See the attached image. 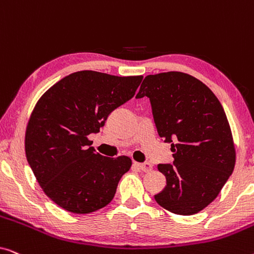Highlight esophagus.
<instances>
[{"label":"esophagus","instance_id":"esophagus-1","mask_svg":"<svg viewBox=\"0 0 254 254\" xmlns=\"http://www.w3.org/2000/svg\"><path fill=\"white\" fill-rule=\"evenodd\" d=\"M135 165H136L138 169L142 170V171H144V172H149V171H151V170H152V165L148 162H145V163L135 162Z\"/></svg>","mask_w":254,"mask_h":254}]
</instances>
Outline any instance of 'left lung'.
Segmentation results:
<instances>
[{
    "mask_svg": "<svg viewBox=\"0 0 254 254\" xmlns=\"http://www.w3.org/2000/svg\"><path fill=\"white\" fill-rule=\"evenodd\" d=\"M144 96L158 135L171 143L175 158L173 164L158 165L166 186L155 195L156 202L173 214L199 213L216 199L235 168L223 107L206 84L180 71L145 76L136 98Z\"/></svg>",
    "mask_w": 254,
    "mask_h": 254,
    "instance_id": "obj_1",
    "label": "left lung"
}]
</instances>
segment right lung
I'll list each match as a JSON object with an SVG mask.
<instances>
[{"label":"right lung","instance_id":"obj_1","mask_svg":"<svg viewBox=\"0 0 254 254\" xmlns=\"http://www.w3.org/2000/svg\"><path fill=\"white\" fill-rule=\"evenodd\" d=\"M142 78L76 71L37 102L26 127V158L45 194L64 210L89 214L112 201L131 159L95 152L88 136L133 98Z\"/></svg>","mask_w":254,"mask_h":254}]
</instances>
